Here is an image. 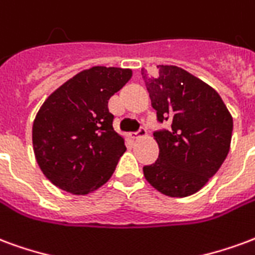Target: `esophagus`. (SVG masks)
<instances>
[{"label": "esophagus", "mask_w": 255, "mask_h": 255, "mask_svg": "<svg viewBox=\"0 0 255 255\" xmlns=\"http://www.w3.org/2000/svg\"><path fill=\"white\" fill-rule=\"evenodd\" d=\"M144 135H146V130L144 128H141L135 133H131V138H140V137H144Z\"/></svg>", "instance_id": "obj_1"}]
</instances>
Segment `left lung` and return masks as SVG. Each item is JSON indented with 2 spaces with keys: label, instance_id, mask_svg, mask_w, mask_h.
<instances>
[{
  "label": "left lung",
  "instance_id": "obj_1",
  "mask_svg": "<svg viewBox=\"0 0 255 255\" xmlns=\"http://www.w3.org/2000/svg\"><path fill=\"white\" fill-rule=\"evenodd\" d=\"M152 77L141 70L157 121L170 129L156 130L159 159L145 166L144 176L170 197L194 194L226 160L232 117L215 89L186 70L159 65Z\"/></svg>",
  "mask_w": 255,
  "mask_h": 255
}]
</instances>
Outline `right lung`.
Wrapping results in <instances>:
<instances>
[{
  "label": "right lung",
  "mask_w": 255,
  "mask_h": 255,
  "mask_svg": "<svg viewBox=\"0 0 255 255\" xmlns=\"http://www.w3.org/2000/svg\"><path fill=\"white\" fill-rule=\"evenodd\" d=\"M130 77V69L94 66L68 80L42 105L32 126L33 152L55 186L88 194L111 178L126 146L113 128L109 100Z\"/></svg>",
  "instance_id": "add662e5"
}]
</instances>
